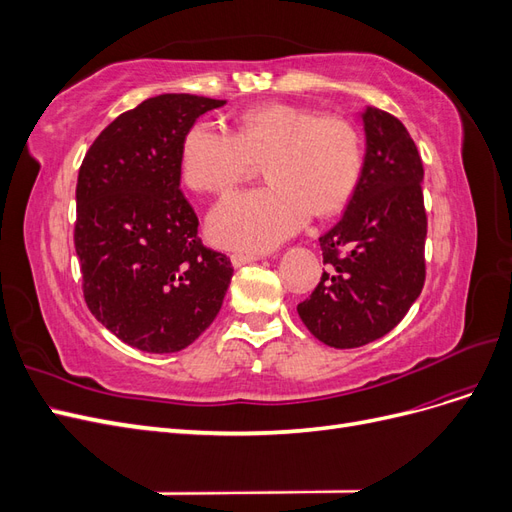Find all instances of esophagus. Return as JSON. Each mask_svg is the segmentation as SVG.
I'll return each instance as SVG.
<instances>
[{
    "instance_id": "34e87169",
    "label": "esophagus",
    "mask_w": 512,
    "mask_h": 512,
    "mask_svg": "<svg viewBox=\"0 0 512 512\" xmlns=\"http://www.w3.org/2000/svg\"><path fill=\"white\" fill-rule=\"evenodd\" d=\"M258 258H260V254H256V252H235V254H230V260H232V265H235V267L247 265V262H254Z\"/></svg>"
}]
</instances>
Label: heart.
<instances>
[{
  "label": "heart",
  "instance_id": "1",
  "mask_svg": "<svg viewBox=\"0 0 512 512\" xmlns=\"http://www.w3.org/2000/svg\"><path fill=\"white\" fill-rule=\"evenodd\" d=\"M265 162L262 188L237 192L209 215V235L232 250H269L352 198L363 141L350 121L273 102L243 113L235 132L196 121L181 143V177L196 192L224 194Z\"/></svg>",
  "mask_w": 512,
  "mask_h": 512
}]
</instances>
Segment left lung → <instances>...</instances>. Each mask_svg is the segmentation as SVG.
I'll return each mask as SVG.
<instances>
[{"instance_id":"1","label":"left lung","mask_w":512,"mask_h":512,"mask_svg":"<svg viewBox=\"0 0 512 512\" xmlns=\"http://www.w3.org/2000/svg\"><path fill=\"white\" fill-rule=\"evenodd\" d=\"M367 153L350 203L320 237L327 271L297 312L320 342L359 348L395 329L425 284L423 162L404 123L363 113Z\"/></svg>"}]
</instances>
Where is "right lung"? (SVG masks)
I'll list each match as a JSON object with an SVG mask.
<instances>
[{
    "instance_id": "1",
    "label": "right lung",
    "mask_w": 512,
    "mask_h": 512,
    "mask_svg": "<svg viewBox=\"0 0 512 512\" xmlns=\"http://www.w3.org/2000/svg\"><path fill=\"white\" fill-rule=\"evenodd\" d=\"M224 102L149 98L108 123L79 168L74 247L83 297L132 348L183 350L222 307L230 258L198 237V218L179 188V158L185 132Z\"/></svg>"
}]
</instances>
